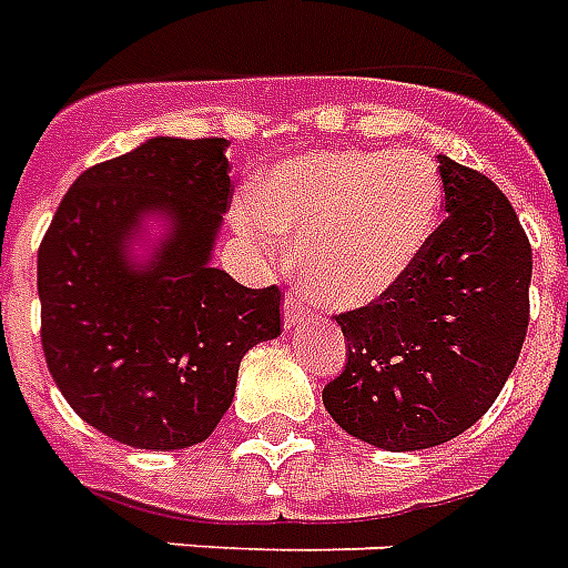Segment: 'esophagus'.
Returning <instances> with one entry per match:
<instances>
[{
	"mask_svg": "<svg viewBox=\"0 0 568 568\" xmlns=\"http://www.w3.org/2000/svg\"><path fill=\"white\" fill-rule=\"evenodd\" d=\"M310 315L312 310L297 297V294H292V297L285 301V327H294V324H301V321H306Z\"/></svg>",
	"mask_w": 568,
	"mask_h": 568,
	"instance_id": "34e87169",
	"label": "esophagus"
}]
</instances>
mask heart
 Returning <instances> with one entry per match:
<instances>
[{
    "label": "heart",
    "instance_id": "1",
    "mask_svg": "<svg viewBox=\"0 0 568 568\" xmlns=\"http://www.w3.org/2000/svg\"><path fill=\"white\" fill-rule=\"evenodd\" d=\"M439 168L418 150H327L271 168L235 230L262 253L297 232L306 292L359 306L388 292L427 247L442 214Z\"/></svg>",
    "mask_w": 568,
    "mask_h": 568
}]
</instances>
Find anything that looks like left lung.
Instances as JSON below:
<instances>
[{
    "label": "left lung",
    "mask_w": 568,
    "mask_h": 568,
    "mask_svg": "<svg viewBox=\"0 0 568 568\" xmlns=\"http://www.w3.org/2000/svg\"><path fill=\"white\" fill-rule=\"evenodd\" d=\"M445 221L379 301L338 312L347 363L324 386L333 422L386 450L468 430L501 395L530 318V241L489 176L439 155Z\"/></svg>",
    "instance_id": "8db88e82"
}]
</instances>
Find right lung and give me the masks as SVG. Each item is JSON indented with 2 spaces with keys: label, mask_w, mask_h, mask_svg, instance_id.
<instances>
[{
  "label": "right lung",
  "mask_w": 568,
  "mask_h": 568,
  "mask_svg": "<svg viewBox=\"0 0 568 568\" xmlns=\"http://www.w3.org/2000/svg\"><path fill=\"white\" fill-rule=\"evenodd\" d=\"M223 138H153L73 182L38 250L40 342L73 413L132 448L212 436L250 347L280 336L283 292L209 265L232 203ZM172 239L141 272L122 256L144 211Z\"/></svg>",
  "instance_id": "obj_1"
}]
</instances>
